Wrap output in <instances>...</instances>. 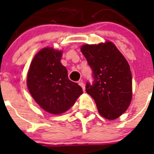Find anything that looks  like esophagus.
<instances>
[{
	"label": "esophagus",
	"mask_w": 154,
	"mask_h": 154,
	"mask_svg": "<svg viewBox=\"0 0 154 154\" xmlns=\"http://www.w3.org/2000/svg\"><path fill=\"white\" fill-rule=\"evenodd\" d=\"M78 84H79L80 85L82 86V89H83V91H85V84L83 83V82H82V80H81V81H79V82H78Z\"/></svg>",
	"instance_id": "34e87169"
}]
</instances>
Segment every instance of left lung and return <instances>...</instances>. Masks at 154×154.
<instances>
[{
  "label": "left lung",
  "instance_id": "left-lung-1",
  "mask_svg": "<svg viewBox=\"0 0 154 154\" xmlns=\"http://www.w3.org/2000/svg\"><path fill=\"white\" fill-rule=\"evenodd\" d=\"M93 71V84L85 91L94 99L99 113L114 120L126 111L132 99L129 63L112 42L85 45L81 48Z\"/></svg>",
  "mask_w": 154,
  "mask_h": 154
}]
</instances>
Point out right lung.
<instances>
[{"mask_svg": "<svg viewBox=\"0 0 154 154\" xmlns=\"http://www.w3.org/2000/svg\"><path fill=\"white\" fill-rule=\"evenodd\" d=\"M62 53L45 48L35 55L27 75V85L35 101L46 112L60 114L69 109L82 92L71 82L60 63Z\"/></svg>", "mask_w": 154, "mask_h": 154, "instance_id": "1", "label": "right lung"}]
</instances>
